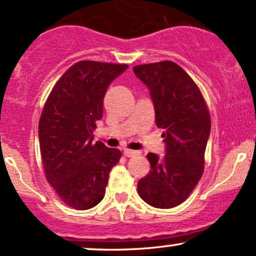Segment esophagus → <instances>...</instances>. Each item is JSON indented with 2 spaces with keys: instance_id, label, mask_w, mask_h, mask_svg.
<instances>
[{
  "instance_id": "1",
  "label": "esophagus",
  "mask_w": 256,
  "mask_h": 256,
  "mask_svg": "<svg viewBox=\"0 0 256 256\" xmlns=\"http://www.w3.org/2000/svg\"><path fill=\"white\" fill-rule=\"evenodd\" d=\"M124 155L126 158H132V156L137 155V152H134V150H130V149H124Z\"/></svg>"
}]
</instances>
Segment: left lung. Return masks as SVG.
I'll list each match as a JSON object with an SVG mask.
<instances>
[{"mask_svg": "<svg viewBox=\"0 0 256 256\" xmlns=\"http://www.w3.org/2000/svg\"><path fill=\"white\" fill-rule=\"evenodd\" d=\"M134 72L149 89L166 144L162 158L146 155L152 169L138 181V193L154 208H175L188 198L204 172L208 110L196 82L174 62L136 66Z\"/></svg>", "mask_w": 256, "mask_h": 256, "instance_id": "8db88e82", "label": "left lung"}]
</instances>
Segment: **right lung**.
I'll list each match as a JSON object with an SVG mask.
<instances>
[{
    "label": "right lung",
    "mask_w": 256,
    "mask_h": 256,
    "mask_svg": "<svg viewBox=\"0 0 256 256\" xmlns=\"http://www.w3.org/2000/svg\"><path fill=\"white\" fill-rule=\"evenodd\" d=\"M126 64L82 60L70 66L48 95L39 120V144L48 181L76 210L104 199L108 175L122 158L118 149L93 142L102 118L104 96Z\"/></svg>",
    "instance_id": "right-lung-1"
}]
</instances>
